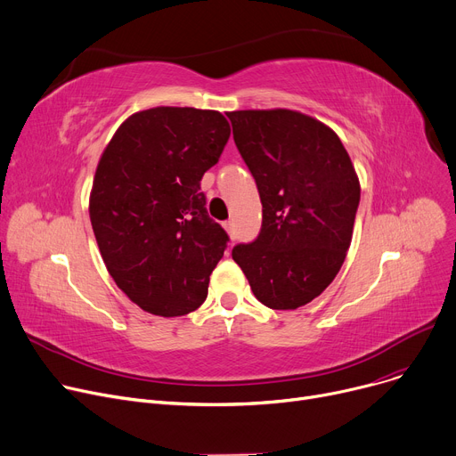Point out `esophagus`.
I'll return each mask as SVG.
<instances>
[{
	"instance_id": "esophagus-1",
	"label": "esophagus",
	"mask_w": 456,
	"mask_h": 456,
	"mask_svg": "<svg viewBox=\"0 0 456 456\" xmlns=\"http://www.w3.org/2000/svg\"><path fill=\"white\" fill-rule=\"evenodd\" d=\"M224 227H225V231H227L229 238H231V240H234V229H232V222H225V224H224Z\"/></svg>"
}]
</instances>
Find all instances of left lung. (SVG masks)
<instances>
[{
  "label": "left lung",
  "mask_w": 456,
  "mask_h": 456,
  "mask_svg": "<svg viewBox=\"0 0 456 456\" xmlns=\"http://www.w3.org/2000/svg\"><path fill=\"white\" fill-rule=\"evenodd\" d=\"M232 137L262 201L255 241L232 249L255 297L297 310L339 273L352 241L361 187L338 134L295 110L229 111Z\"/></svg>",
  "instance_id": "left-lung-1"
}]
</instances>
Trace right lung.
<instances>
[{
	"mask_svg": "<svg viewBox=\"0 0 456 456\" xmlns=\"http://www.w3.org/2000/svg\"><path fill=\"white\" fill-rule=\"evenodd\" d=\"M229 135L220 111L158 106L130 115L102 151L91 227L111 279L148 314L187 315L207 298L229 236L200 181Z\"/></svg>",
	"mask_w": 456,
	"mask_h": 456,
	"instance_id": "add662e5",
	"label": "right lung"
}]
</instances>
